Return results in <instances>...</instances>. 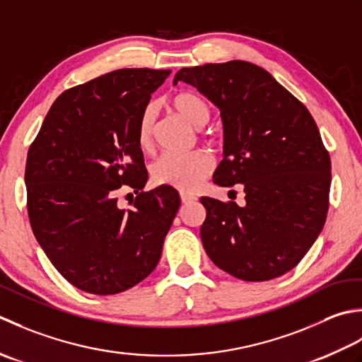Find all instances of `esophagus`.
<instances>
[{
  "label": "esophagus",
  "instance_id": "1",
  "mask_svg": "<svg viewBox=\"0 0 362 362\" xmlns=\"http://www.w3.org/2000/svg\"><path fill=\"white\" fill-rule=\"evenodd\" d=\"M197 198L194 197V195H189V194H184V192H181V202L186 204V203H192V202H195Z\"/></svg>",
  "mask_w": 362,
  "mask_h": 362
}]
</instances>
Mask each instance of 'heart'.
Here are the masks:
<instances>
[{
  "label": "heart",
  "instance_id": "b5f03b06",
  "mask_svg": "<svg viewBox=\"0 0 362 362\" xmlns=\"http://www.w3.org/2000/svg\"><path fill=\"white\" fill-rule=\"evenodd\" d=\"M173 107L192 127L203 128L211 120V107L202 95L184 90L173 97ZM154 129V109L146 106L139 117L137 142L140 148H150ZM214 160L208 151L164 153L153 162L151 178L159 186H170L180 190H194L212 170Z\"/></svg>",
  "mask_w": 362,
  "mask_h": 362
}]
</instances>
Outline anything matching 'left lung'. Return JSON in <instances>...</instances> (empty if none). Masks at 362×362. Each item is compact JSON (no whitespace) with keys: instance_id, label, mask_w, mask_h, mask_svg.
Masks as SVG:
<instances>
[{"instance_id":"left-lung-1","label":"left lung","mask_w":362,"mask_h":362,"mask_svg":"<svg viewBox=\"0 0 362 362\" xmlns=\"http://www.w3.org/2000/svg\"><path fill=\"white\" fill-rule=\"evenodd\" d=\"M220 109L225 145L214 182L242 184L245 204L203 197L202 242L218 269L243 281L292 270L327 220L331 160L306 106L245 61L181 69L173 83Z\"/></svg>"}]
</instances>
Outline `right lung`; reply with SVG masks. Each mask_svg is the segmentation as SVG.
<instances>
[{
    "label": "right lung",
    "mask_w": 362,
    "mask_h": 362,
    "mask_svg": "<svg viewBox=\"0 0 362 362\" xmlns=\"http://www.w3.org/2000/svg\"><path fill=\"white\" fill-rule=\"evenodd\" d=\"M170 70L122 69L71 87L29 146L25 182L37 242L70 284L95 295L129 289L156 269L180 209L170 186L142 192L148 173L137 124ZM138 194L120 210L116 190Z\"/></svg>",
    "instance_id": "obj_1"
}]
</instances>
